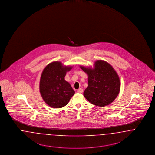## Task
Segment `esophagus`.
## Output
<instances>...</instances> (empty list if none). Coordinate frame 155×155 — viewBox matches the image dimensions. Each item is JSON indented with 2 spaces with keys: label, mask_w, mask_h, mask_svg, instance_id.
I'll return each instance as SVG.
<instances>
[{
  "label": "esophagus",
  "mask_w": 155,
  "mask_h": 155,
  "mask_svg": "<svg viewBox=\"0 0 155 155\" xmlns=\"http://www.w3.org/2000/svg\"><path fill=\"white\" fill-rule=\"evenodd\" d=\"M79 93H83V90L82 89V88H79V89H78V91H77Z\"/></svg>",
  "instance_id": "esophagus-1"
}]
</instances>
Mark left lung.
I'll return each instance as SVG.
<instances>
[{"label": "left lung", "instance_id": "left-lung-1", "mask_svg": "<svg viewBox=\"0 0 155 155\" xmlns=\"http://www.w3.org/2000/svg\"><path fill=\"white\" fill-rule=\"evenodd\" d=\"M80 67L88 75V86L83 93L88 101L97 107L114 101L120 91V81L114 68L102 60L96 61L94 68Z\"/></svg>", "mask_w": 155, "mask_h": 155}]
</instances>
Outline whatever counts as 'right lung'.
Segmentation results:
<instances>
[{
  "instance_id": "1",
  "label": "right lung",
  "mask_w": 155,
  "mask_h": 155,
  "mask_svg": "<svg viewBox=\"0 0 155 155\" xmlns=\"http://www.w3.org/2000/svg\"><path fill=\"white\" fill-rule=\"evenodd\" d=\"M72 67L64 66L59 61L48 64L41 75L39 89L42 98L50 107L61 108L67 105L74 95L71 84L65 80Z\"/></svg>"
}]
</instances>
